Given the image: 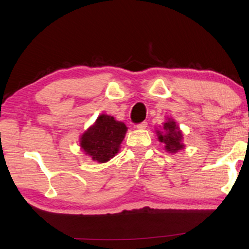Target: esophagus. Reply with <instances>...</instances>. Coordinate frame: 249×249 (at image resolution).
Returning a JSON list of instances; mask_svg holds the SVG:
<instances>
[{
	"instance_id": "obj_1",
	"label": "esophagus",
	"mask_w": 249,
	"mask_h": 249,
	"mask_svg": "<svg viewBox=\"0 0 249 249\" xmlns=\"http://www.w3.org/2000/svg\"><path fill=\"white\" fill-rule=\"evenodd\" d=\"M136 127L138 128V130H145V128L147 127V123L146 122H142V123H141V124L137 125Z\"/></svg>"
}]
</instances>
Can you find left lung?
<instances>
[{"mask_svg": "<svg viewBox=\"0 0 249 249\" xmlns=\"http://www.w3.org/2000/svg\"><path fill=\"white\" fill-rule=\"evenodd\" d=\"M158 141L165 145V151L168 153H177L180 150L185 148L182 142V132L180 130L177 122L173 118H166L165 123H162L161 130H156Z\"/></svg>", "mask_w": 249, "mask_h": 249, "instance_id": "obj_1", "label": "left lung"}]
</instances>
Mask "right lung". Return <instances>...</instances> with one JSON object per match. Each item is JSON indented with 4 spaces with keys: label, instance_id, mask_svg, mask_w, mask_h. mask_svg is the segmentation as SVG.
<instances>
[{
    "label": "right lung",
    "instance_id": "add662e5",
    "mask_svg": "<svg viewBox=\"0 0 249 249\" xmlns=\"http://www.w3.org/2000/svg\"><path fill=\"white\" fill-rule=\"evenodd\" d=\"M127 127L112 116L102 113L96 122L82 133L79 146L93 161L107 162L118 153Z\"/></svg>",
    "mask_w": 249,
    "mask_h": 249
}]
</instances>
